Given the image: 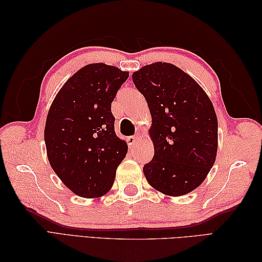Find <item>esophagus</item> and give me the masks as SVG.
Returning a JSON list of instances; mask_svg holds the SVG:
<instances>
[{
  "label": "esophagus",
  "instance_id": "34e87169",
  "mask_svg": "<svg viewBox=\"0 0 262 262\" xmlns=\"http://www.w3.org/2000/svg\"><path fill=\"white\" fill-rule=\"evenodd\" d=\"M137 140H138V136H136V135H134V136H129V137H127V142H128V145H129V147H130V148H133V147H134V145H135V144L137 143Z\"/></svg>",
  "mask_w": 262,
  "mask_h": 262
}]
</instances>
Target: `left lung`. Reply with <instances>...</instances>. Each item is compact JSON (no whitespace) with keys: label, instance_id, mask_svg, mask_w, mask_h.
<instances>
[{"label":"left lung","instance_id":"8db88e82","mask_svg":"<svg viewBox=\"0 0 262 262\" xmlns=\"http://www.w3.org/2000/svg\"><path fill=\"white\" fill-rule=\"evenodd\" d=\"M152 116L154 157L143 172L154 189L182 196L208 174L217 152L213 103L198 83L177 66L158 62L133 74Z\"/></svg>","mask_w":262,"mask_h":262}]
</instances>
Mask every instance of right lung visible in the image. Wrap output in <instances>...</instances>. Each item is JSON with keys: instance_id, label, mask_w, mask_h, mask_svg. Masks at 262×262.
Listing matches in <instances>:
<instances>
[{"instance_id": "1", "label": "right lung", "mask_w": 262, "mask_h": 262, "mask_svg": "<svg viewBox=\"0 0 262 262\" xmlns=\"http://www.w3.org/2000/svg\"><path fill=\"white\" fill-rule=\"evenodd\" d=\"M129 73L102 63L81 69L65 83L48 111L47 157L64 185L84 198L110 190L127 154L117 137L111 102Z\"/></svg>"}]
</instances>
